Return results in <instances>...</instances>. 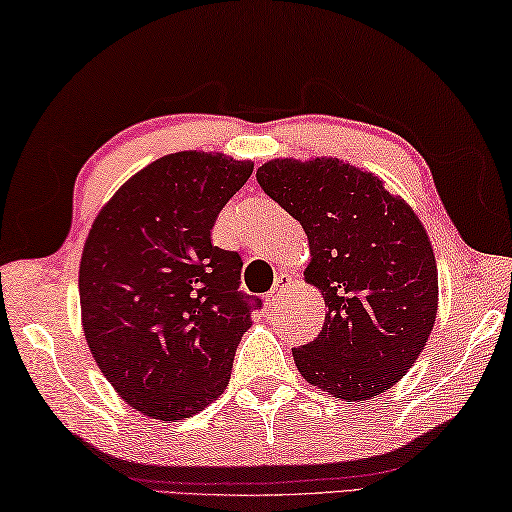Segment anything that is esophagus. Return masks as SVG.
Returning a JSON list of instances; mask_svg holds the SVG:
<instances>
[{
    "label": "esophagus",
    "mask_w": 512,
    "mask_h": 512,
    "mask_svg": "<svg viewBox=\"0 0 512 512\" xmlns=\"http://www.w3.org/2000/svg\"><path fill=\"white\" fill-rule=\"evenodd\" d=\"M289 285H291V276H287V274L278 276L276 278V285L271 287V291H267V296H265L267 305L269 307H278L280 302H283V296H285V291H287Z\"/></svg>",
    "instance_id": "1"
}]
</instances>
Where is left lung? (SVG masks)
Returning <instances> with one entry per match:
<instances>
[{"label":"left lung","mask_w":512,"mask_h":512,"mask_svg":"<svg viewBox=\"0 0 512 512\" xmlns=\"http://www.w3.org/2000/svg\"><path fill=\"white\" fill-rule=\"evenodd\" d=\"M256 181L305 229V278L329 309L318 338L291 349L300 375L349 402L391 389L437 314V267L420 218L378 176L338 159H274Z\"/></svg>","instance_id":"left-lung-1"}]
</instances>
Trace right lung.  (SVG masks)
<instances>
[{"mask_svg":"<svg viewBox=\"0 0 512 512\" xmlns=\"http://www.w3.org/2000/svg\"><path fill=\"white\" fill-rule=\"evenodd\" d=\"M252 170L225 154H168L121 185L88 234L83 333L114 391L154 420L190 417L225 391L263 305L238 289V252L212 245L218 212Z\"/></svg>","mask_w":512,"mask_h":512,"instance_id":"add662e5","label":"right lung"}]
</instances>
